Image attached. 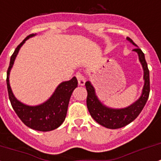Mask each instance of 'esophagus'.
Segmentation results:
<instances>
[{"label":"esophagus","mask_w":161,"mask_h":161,"mask_svg":"<svg viewBox=\"0 0 161 161\" xmlns=\"http://www.w3.org/2000/svg\"><path fill=\"white\" fill-rule=\"evenodd\" d=\"M75 76H76V79H77L79 85L84 86L85 82H86V79H85V76L83 75V74H81L80 72H77L75 74Z\"/></svg>","instance_id":"obj_1"}]
</instances>
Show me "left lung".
I'll list each match as a JSON object with an SVG mask.
<instances>
[{
	"label": "left lung",
	"instance_id": "1",
	"mask_svg": "<svg viewBox=\"0 0 161 161\" xmlns=\"http://www.w3.org/2000/svg\"><path fill=\"white\" fill-rule=\"evenodd\" d=\"M127 39L136 46V43L131 40L129 37H127ZM136 52L139 56V60L142 65L144 70L145 84L143 87L142 95L140 99L129 107L122 108V109H113L103 105L98 98L95 95V89L91 86L90 81L86 83V88L87 90V99L86 104L88 108L89 112L93 119L97 123L103 127L110 129H117L125 127L132 121L137 118L140 113L142 111L143 108L146 105L147 99L149 98L150 94V72L147 61L145 59V55L143 52L139 47H136L133 50Z\"/></svg>",
	"mask_w": 161,
	"mask_h": 161
}]
</instances>
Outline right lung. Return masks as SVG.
<instances>
[{"label": "right lung", "instance_id": "add662e5", "mask_svg": "<svg viewBox=\"0 0 161 161\" xmlns=\"http://www.w3.org/2000/svg\"><path fill=\"white\" fill-rule=\"evenodd\" d=\"M32 34L27 36L17 46L11 55L10 66L7 70L6 84L8 95L12 108L18 117L27 127L32 129L41 131H48L58 128L62 125L66 119L69 101L73 90L77 87L78 81L76 78L73 77L68 81L62 82L56 89L55 92L47 102L38 106H28L18 101L11 91L9 82V75L10 69L14 64L18 52L21 46L28 38L34 36Z\"/></svg>", "mask_w": 161, "mask_h": 161}]
</instances>
